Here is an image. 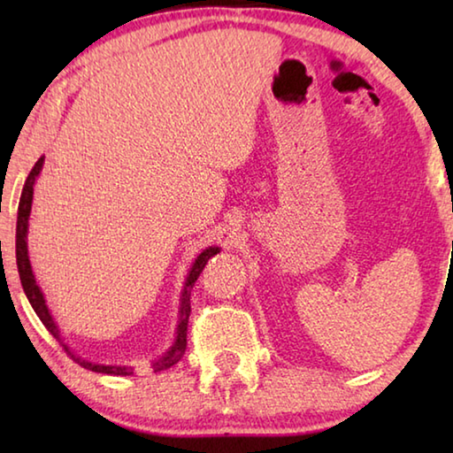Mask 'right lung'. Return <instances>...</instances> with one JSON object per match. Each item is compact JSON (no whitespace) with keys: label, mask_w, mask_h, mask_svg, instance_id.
Segmentation results:
<instances>
[{"label":"right lung","mask_w":453,"mask_h":453,"mask_svg":"<svg viewBox=\"0 0 453 453\" xmlns=\"http://www.w3.org/2000/svg\"><path fill=\"white\" fill-rule=\"evenodd\" d=\"M43 167V156L37 159L34 170L29 172L26 186L21 189V197H19V205H18V227H15V259H18V272H19V280H21V288H24L26 296L29 303H32L34 311L37 313V318L42 319V324L48 327V332L56 337V340L64 346V349L73 357V362H78L81 367L86 370L97 372V373H107V375H132L134 370L132 365H105V364H97V362H89V359H83L81 356L72 351V348L64 343V337H61L59 327L53 319L51 311L45 303L43 291L37 286L35 275L32 272V264H29V254H27V227H29V213H32V202H34V186L37 175L42 173ZM219 254V248L211 245V248H205L202 254L196 257V262L191 264L186 283H183L181 296H180V316H178V327H175V337L173 343L167 348L162 356L151 359V370L153 372H164L167 367H172L173 364H178L181 356L186 354L188 348V319L191 313V303H189V296H191V288H194L196 280L199 278V273L203 272L208 259Z\"/></svg>","instance_id":"add662e5"}]
</instances>
